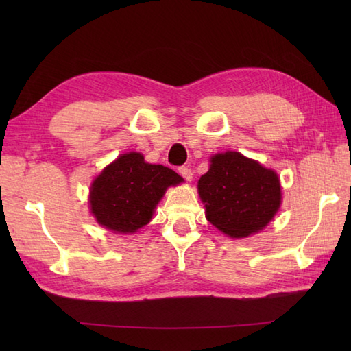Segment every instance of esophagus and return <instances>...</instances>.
I'll return each instance as SVG.
<instances>
[{"label": "esophagus", "mask_w": 351, "mask_h": 351, "mask_svg": "<svg viewBox=\"0 0 351 351\" xmlns=\"http://www.w3.org/2000/svg\"><path fill=\"white\" fill-rule=\"evenodd\" d=\"M178 171H180V175L184 178L185 181H191V178H193L191 169H189L187 166H181L180 169H178Z\"/></svg>", "instance_id": "esophagus-1"}]
</instances>
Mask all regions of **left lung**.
<instances>
[{
    "label": "left lung",
    "instance_id": "obj_1",
    "mask_svg": "<svg viewBox=\"0 0 351 351\" xmlns=\"http://www.w3.org/2000/svg\"><path fill=\"white\" fill-rule=\"evenodd\" d=\"M197 189L208 221L234 238L258 232L280 206L278 175L238 152L213 156Z\"/></svg>",
    "mask_w": 351,
    "mask_h": 351
}]
</instances>
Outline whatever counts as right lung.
<instances>
[{"label":"right lung","mask_w":351,"mask_h":351,"mask_svg":"<svg viewBox=\"0 0 351 351\" xmlns=\"http://www.w3.org/2000/svg\"><path fill=\"white\" fill-rule=\"evenodd\" d=\"M182 178L161 164L145 162L138 152L123 154L102 170L90 189L92 214L99 225L121 234L147 225L164 191Z\"/></svg>","instance_id":"obj_1"}]
</instances>
